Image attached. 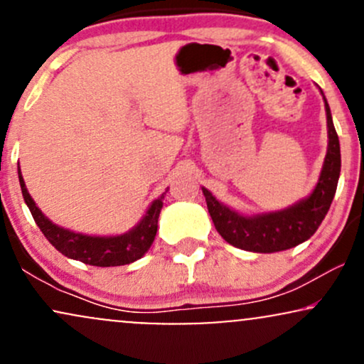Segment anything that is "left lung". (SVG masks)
<instances>
[{"mask_svg":"<svg viewBox=\"0 0 364 364\" xmlns=\"http://www.w3.org/2000/svg\"><path fill=\"white\" fill-rule=\"evenodd\" d=\"M321 92V90H320ZM323 95V92H321ZM327 112L328 145L327 156L316 186L306 198L282 210L246 215L232 210L215 198L207 188H202L208 214L220 236L236 248L255 253H275L294 248L315 235L321 220L327 215L336 195L341 174V145L327 99L323 95Z\"/></svg>","mask_w":364,"mask_h":364,"instance_id":"8db88e82","label":"left lung"}]
</instances>
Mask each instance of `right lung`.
Masks as SVG:
<instances>
[{
	"instance_id": "add662e5",
	"label": "right lung",
	"mask_w": 364,
	"mask_h": 364,
	"mask_svg": "<svg viewBox=\"0 0 364 364\" xmlns=\"http://www.w3.org/2000/svg\"><path fill=\"white\" fill-rule=\"evenodd\" d=\"M18 179L20 188H22L23 200L25 203H27L32 217H34L36 224L39 225V229L43 231L46 240H48L58 252L65 255V257L94 267L128 265V263H133L144 257L154 243V237H156L157 232L159 214H161L166 193H162L157 200H154V202L150 203V207L147 208V212H145V215L140 219V223L136 224L135 228L129 229V231L116 236H90L82 235V232L70 231V229L61 228V225L49 220L48 217L43 214V210L36 205L34 198L28 195V190L27 186H25L20 168Z\"/></svg>"
}]
</instances>
